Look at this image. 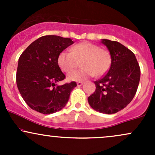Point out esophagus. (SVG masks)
Segmentation results:
<instances>
[{
	"label": "esophagus",
	"instance_id": "obj_1",
	"mask_svg": "<svg viewBox=\"0 0 155 155\" xmlns=\"http://www.w3.org/2000/svg\"><path fill=\"white\" fill-rule=\"evenodd\" d=\"M82 84H83L82 81H78V82H77V86H78V87L81 86V85H82Z\"/></svg>",
	"mask_w": 155,
	"mask_h": 155
}]
</instances>
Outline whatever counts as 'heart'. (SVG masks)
Wrapping results in <instances>:
<instances>
[{"instance_id":"heart-1","label":"heart","mask_w":155,"mask_h":155,"mask_svg":"<svg viewBox=\"0 0 155 155\" xmlns=\"http://www.w3.org/2000/svg\"><path fill=\"white\" fill-rule=\"evenodd\" d=\"M81 62L82 68L71 72L68 77L72 81H83L87 78L101 76L106 74L111 63L110 52L98 45L81 42L71 48V51H63L58 57V64L62 71L69 73Z\"/></svg>"}]
</instances>
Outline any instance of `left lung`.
<instances>
[{
	"label": "left lung",
	"mask_w": 155,
	"mask_h": 155,
	"mask_svg": "<svg viewBox=\"0 0 155 155\" xmlns=\"http://www.w3.org/2000/svg\"><path fill=\"white\" fill-rule=\"evenodd\" d=\"M111 56L109 70L95 81V91L88 97L90 106L107 114H115L128 105L136 95L140 69L132 51L120 43L103 39Z\"/></svg>",
	"instance_id": "left-lung-1"
}]
</instances>
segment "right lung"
<instances>
[{
	"mask_svg": "<svg viewBox=\"0 0 155 155\" xmlns=\"http://www.w3.org/2000/svg\"><path fill=\"white\" fill-rule=\"evenodd\" d=\"M74 44L69 38L44 35L30 44L19 58L17 85L30 108L44 114L63 108L76 87V81L57 86L65 76L58 64L61 51Z\"/></svg>",
	"mask_w": 155,
	"mask_h": 155,
	"instance_id": "right-lung-1",
	"label": "right lung"
}]
</instances>
